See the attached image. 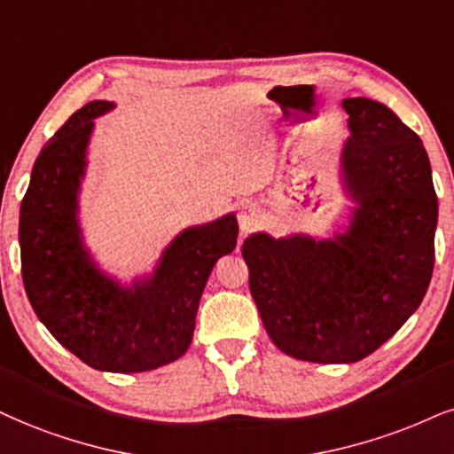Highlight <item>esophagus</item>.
<instances>
[{"mask_svg":"<svg viewBox=\"0 0 454 454\" xmlns=\"http://www.w3.org/2000/svg\"><path fill=\"white\" fill-rule=\"evenodd\" d=\"M261 218H262V210L259 204H254V201H246V204H242V208L238 212V223H239V229H242V233H248L259 227Z\"/></svg>","mask_w":454,"mask_h":454,"instance_id":"34e87169","label":"esophagus"}]
</instances>
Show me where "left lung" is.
I'll use <instances>...</instances> for the list:
<instances>
[{
	"label": "left lung",
	"mask_w": 454,
	"mask_h": 454,
	"mask_svg": "<svg viewBox=\"0 0 454 454\" xmlns=\"http://www.w3.org/2000/svg\"><path fill=\"white\" fill-rule=\"evenodd\" d=\"M343 109L347 227L322 239L259 231L242 246L270 339L317 364L377 351L419 309L434 271L438 198L421 138L377 100L345 98Z\"/></svg>",
	"instance_id": "obj_1"
}]
</instances>
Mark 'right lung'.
I'll use <instances>...</instances> for the list:
<instances>
[{
    "instance_id": "right-lung-1",
    "label": "right lung",
    "mask_w": 454,
    "mask_h": 454,
    "mask_svg": "<svg viewBox=\"0 0 454 454\" xmlns=\"http://www.w3.org/2000/svg\"><path fill=\"white\" fill-rule=\"evenodd\" d=\"M92 100L37 155L20 204L19 244L29 303L60 345L105 372H145L189 349L212 267L238 244L233 212L183 229L155 270L121 284L92 259L80 225L94 120L114 109Z\"/></svg>"
}]
</instances>
